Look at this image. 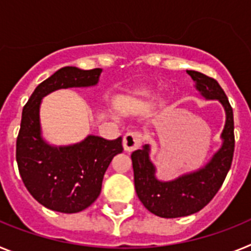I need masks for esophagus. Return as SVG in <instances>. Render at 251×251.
Returning <instances> with one entry per match:
<instances>
[{
	"instance_id": "34e87169",
	"label": "esophagus",
	"mask_w": 251,
	"mask_h": 251,
	"mask_svg": "<svg viewBox=\"0 0 251 251\" xmlns=\"http://www.w3.org/2000/svg\"><path fill=\"white\" fill-rule=\"evenodd\" d=\"M143 141V134L138 130H130L126 133L123 138V147L127 152H133V151L138 150Z\"/></svg>"
}]
</instances>
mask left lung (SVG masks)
<instances>
[{
    "instance_id": "8db88e82",
    "label": "left lung",
    "mask_w": 251,
    "mask_h": 251,
    "mask_svg": "<svg viewBox=\"0 0 251 251\" xmlns=\"http://www.w3.org/2000/svg\"><path fill=\"white\" fill-rule=\"evenodd\" d=\"M187 74L196 81L197 90L206 99H217L225 108L224 143L205 167L170 182H161L154 177L147 145L132 153L134 186L139 200L148 211L165 219L188 216L202 210L223 186L234 157V113L225 92L214 77L194 70H187Z\"/></svg>"
}]
</instances>
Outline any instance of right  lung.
<instances>
[{
    "label": "right lung",
    "instance_id": "obj_1",
    "mask_svg": "<svg viewBox=\"0 0 251 251\" xmlns=\"http://www.w3.org/2000/svg\"><path fill=\"white\" fill-rule=\"evenodd\" d=\"M101 69L65 66L37 85L24 106L16 141V161L22 182L35 200L64 214L85 210L100 195L101 182L113 157L122 153V138L106 141L89 136L69 147H51L40 136L41 99L61 88L98 83Z\"/></svg>",
    "mask_w": 251,
    "mask_h": 251
}]
</instances>
